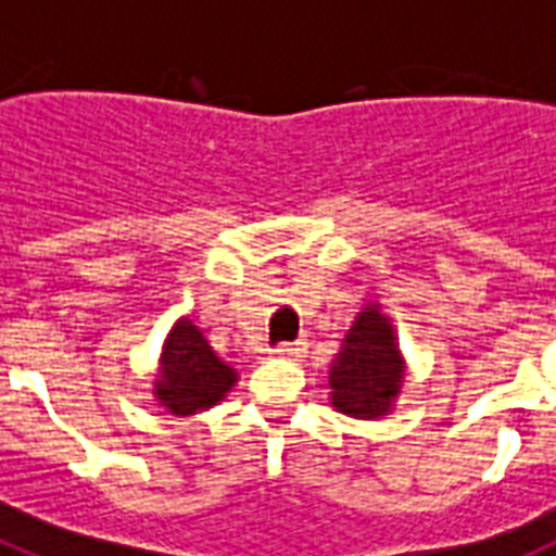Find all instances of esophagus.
Listing matches in <instances>:
<instances>
[{
  "instance_id": "esophagus-1",
  "label": "esophagus",
  "mask_w": 556,
  "mask_h": 556,
  "mask_svg": "<svg viewBox=\"0 0 556 556\" xmlns=\"http://www.w3.org/2000/svg\"><path fill=\"white\" fill-rule=\"evenodd\" d=\"M307 351V342H281V345H275L273 348V354L275 356H287V359H295V356H301Z\"/></svg>"
}]
</instances>
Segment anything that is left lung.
<instances>
[{"label":"left lung","instance_id":"obj_1","mask_svg":"<svg viewBox=\"0 0 556 556\" xmlns=\"http://www.w3.org/2000/svg\"><path fill=\"white\" fill-rule=\"evenodd\" d=\"M403 380V363L389 318L380 309L365 307L348 330V339L330 368L333 406L354 417H380Z\"/></svg>","mask_w":556,"mask_h":556}]
</instances>
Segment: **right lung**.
I'll list each match as a JSON object with an SVG mask.
<instances>
[{
	"mask_svg": "<svg viewBox=\"0 0 556 556\" xmlns=\"http://www.w3.org/2000/svg\"><path fill=\"white\" fill-rule=\"evenodd\" d=\"M235 380V371L219 363L200 330L188 318L176 321L162 351V382H156L159 403L174 415H193L226 397Z\"/></svg>",
	"mask_w": 556,
	"mask_h": 556,
	"instance_id": "obj_1",
	"label": "right lung"
}]
</instances>
